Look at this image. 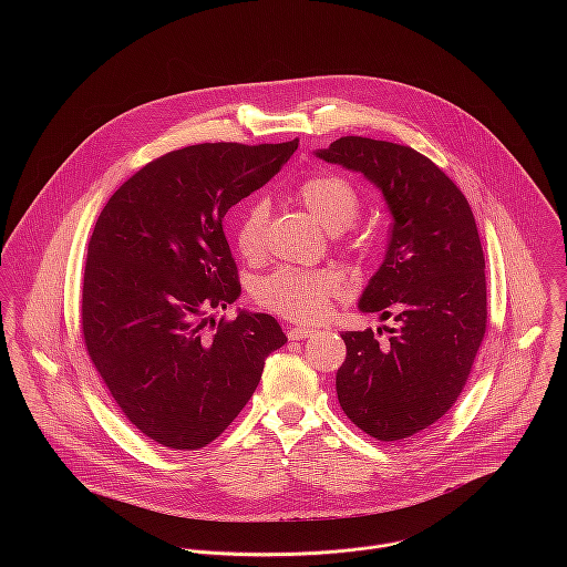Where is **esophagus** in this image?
<instances>
[{
	"instance_id": "34e87169",
	"label": "esophagus",
	"mask_w": 567,
	"mask_h": 567,
	"mask_svg": "<svg viewBox=\"0 0 567 567\" xmlns=\"http://www.w3.org/2000/svg\"><path fill=\"white\" fill-rule=\"evenodd\" d=\"M315 331H317V329L310 327V324H299V327H290V329H288V338H290V340H306V338H310Z\"/></svg>"
}]
</instances>
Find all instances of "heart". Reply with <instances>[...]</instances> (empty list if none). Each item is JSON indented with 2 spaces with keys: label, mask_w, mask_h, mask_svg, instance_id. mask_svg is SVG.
Instances as JSON below:
<instances>
[{
  "label": "heart",
  "mask_w": 567,
  "mask_h": 567,
  "mask_svg": "<svg viewBox=\"0 0 567 567\" xmlns=\"http://www.w3.org/2000/svg\"><path fill=\"white\" fill-rule=\"evenodd\" d=\"M299 198L329 234H342L360 214L358 192L349 181L336 174H315L306 178L299 187ZM268 214L270 207L264 198H252L244 207L236 227V246L246 259H257L264 252ZM340 292L342 281L338 275L301 268H279L255 286V297L264 308L295 321L321 317L329 301L340 297Z\"/></svg>",
  "instance_id": "obj_1"
}]
</instances>
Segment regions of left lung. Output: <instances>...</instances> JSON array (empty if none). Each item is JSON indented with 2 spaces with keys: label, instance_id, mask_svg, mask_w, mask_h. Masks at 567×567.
I'll return each instance as SVG.
<instances>
[{
  "label": "left lung",
  "instance_id": "left-lung-1",
  "mask_svg": "<svg viewBox=\"0 0 567 567\" xmlns=\"http://www.w3.org/2000/svg\"><path fill=\"white\" fill-rule=\"evenodd\" d=\"M362 174L393 216L386 255L358 308L395 327L340 333L336 373L344 414L378 441H402L436 423L461 395L486 329L485 255L472 207L441 167L416 151L340 137L315 153ZM382 331V327L378 329Z\"/></svg>",
  "mask_w": 567,
  "mask_h": 567
}]
</instances>
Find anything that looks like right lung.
<instances>
[{
	"label": "right lung",
	"instance_id": "obj_1",
	"mask_svg": "<svg viewBox=\"0 0 567 567\" xmlns=\"http://www.w3.org/2000/svg\"><path fill=\"white\" fill-rule=\"evenodd\" d=\"M286 144H198L133 174L93 227L82 286L84 344L128 421L169 450H200L255 393L288 342L270 315L240 310L223 218L295 155Z\"/></svg>",
	"mask_w": 567,
	"mask_h": 567
}]
</instances>
